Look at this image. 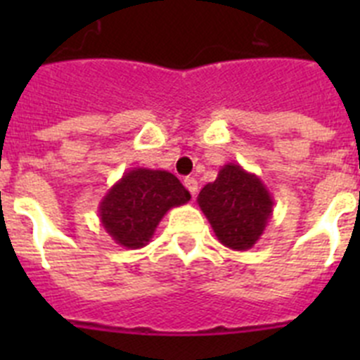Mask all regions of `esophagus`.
Segmentation results:
<instances>
[{
	"instance_id": "esophagus-1",
	"label": "esophagus",
	"mask_w": 360,
	"mask_h": 360,
	"mask_svg": "<svg viewBox=\"0 0 360 360\" xmlns=\"http://www.w3.org/2000/svg\"><path fill=\"white\" fill-rule=\"evenodd\" d=\"M184 186L187 187V191H189L193 196L198 193V182H196V178H191V176L186 178V180H184Z\"/></svg>"
}]
</instances>
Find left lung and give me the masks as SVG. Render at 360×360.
I'll use <instances>...</instances> for the list:
<instances>
[{
    "label": "left lung",
    "instance_id": "8db88e82",
    "mask_svg": "<svg viewBox=\"0 0 360 360\" xmlns=\"http://www.w3.org/2000/svg\"><path fill=\"white\" fill-rule=\"evenodd\" d=\"M196 202L219 243L232 250L252 249L274 211V200L262 178L234 162L218 171Z\"/></svg>",
    "mask_w": 360,
    "mask_h": 360
}]
</instances>
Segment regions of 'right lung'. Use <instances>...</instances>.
Returning a JSON list of instances; mask_svg holds the SVG:
<instances>
[{"mask_svg": "<svg viewBox=\"0 0 360 360\" xmlns=\"http://www.w3.org/2000/svg\"><path fill=\"white\" fill-rule=\"evenodd\" d=\"M189 200V191L169 171L133 167L108 189L98 203V218L120 247L142 249L165 212Z\"/></svg>", "mask_w": 360, "mask_h": 360, "instance_id": "right-lung-1", "label": "right lung"}]
</instances>
